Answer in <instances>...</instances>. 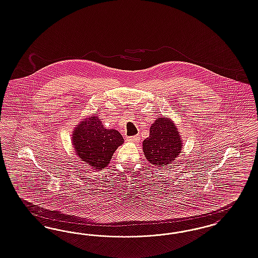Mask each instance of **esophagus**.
Returning <instances> with one entry per match:
<instances>
[{"label":"esophagus","mask_w":258,"mask_h":258,"mask_svg":"<svg viewBox=\"0 0 258 258\" xmlns=\"http://www.w3.org/2000/svg\"><path fill=\"white\" fill-rule=\"evenodd\" d=\"M126 140L128 141V142H131V143L136 144V143H139V142H140V137H139V136H132V137H127Z\"/></svg>","instance_id":"1"}]
</instances>
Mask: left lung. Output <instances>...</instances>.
<instances>
[{
  "label": "left lung",
  "mask_w": 258,
  "mask_h": 258,
  "mask_svg": "<svg viewBox=\"0 0 258 258\" xmlns=\"http://www.w3.org/2000/svg\"><path fill=\"white\" fill-rule=\"evenodd\" d=\"M180 133L170 118H157L150 126L149 137L143 141V151L149 163L159 167L174 162L182 149Z\"/></svg>",
  "instance_id": "left-lung-1"
}]
</instances>
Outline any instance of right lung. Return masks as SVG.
Here are the masks:
<instances>
[{"instance_id": "1", "label": "right lung", "mask_w": 258, "mask_h": 258, "mask_svg": "<svg viewBox=\"0 0 258 258\" xmlns=\"http://www.w3.org/2000/svg\"><path fill=\"white\" fill-rule=\"evenodd\" d=\"M72 143L80 160L93 167L103 169L109 164L115 150L124 144L116 130L106 128L98 115L82 119L72 133Z\"/></svg>"}]
</instances>
